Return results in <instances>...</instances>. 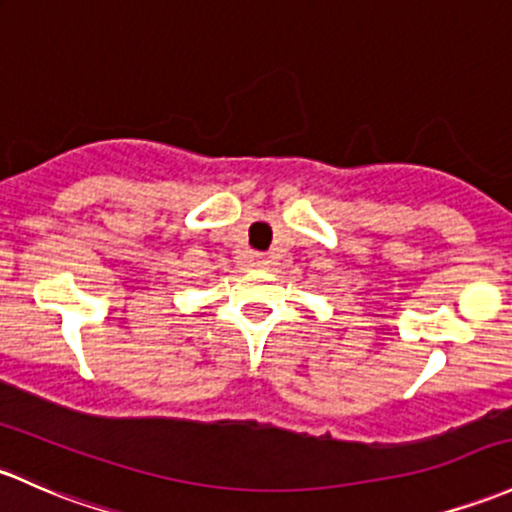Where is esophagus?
Listing matches in <instances>:
<instances>
[{
  "instance_id": "1",
  "label": "esophagus",
  "mask_w": 512,
  "mask_h": 512,
  "mask_svg": "<svg viewBox=\"0 0 512 512\" xmlns=\"http://www.w3.org/2000/svg\"><path fill=\"white\" fill-rule=\"evenodd\" d=\"M252 265H255V267H265L267 260L262 255H255V257H252Z\"/></svg>"
}]
</instances>
